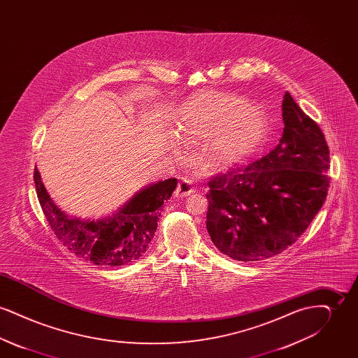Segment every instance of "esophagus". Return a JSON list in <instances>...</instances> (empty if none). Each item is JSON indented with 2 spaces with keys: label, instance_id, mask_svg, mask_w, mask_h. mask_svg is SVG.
Returning <instances> with one entry per match:
<instances>
[{
  "label": "esophagus",
  "instance_id": "1",
  "mask_svg": "<svg viewBox=\"0 0 358 358\" xmlns=\"http://www.w3.org/2000/svg\"><path fill=\"white\" fill-rule=\"evenodd\" d=\"M194 192H196V189L193 187L192 181L184 178V180L177 185V189H176V192H174V197H177V199H184V197H187V196L193 194Z\"/></svg>",
  "mask_w": 358,
  "mask_h": 358
}]
</instances>
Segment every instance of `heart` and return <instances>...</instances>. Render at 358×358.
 <instances>
[{"label":"heart","instance_id":"heart-1","mask_svg":"<svg viewBox=\"0 0 358 358\" xmlns=\"http://www.w3.org/2000/svg\"><path fill=\"white\" fill-rule=\"evenodd\" d=\"M177 131L187 143L206 141L209 166L227 169L255 150L266 136L264 111L235 94L203 91L181 108Z\"/></svg>","mask_w":358,"mask_h":358}]
</instances>
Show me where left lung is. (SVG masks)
<instances>
[{
	"mask_svg": "<svg viewBox=\"0 0 358 358\" xmlns=\"http://www.w3.org/2000/svg\"><path fill=\"white\" fill-rule=\"evenodd\" d=\"M278 146L247 168L212 178L206 229L224 255L257 262L292 245L324 205L329 146L320 126L285 94Z\"/></svg>",
	"mask_w": 358,
	"mask_h": 358,
	"instance_id": "8db88e82",
	"label": "left lung"
}]
</instances>
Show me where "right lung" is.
I'll return each instance as SVG.
<instances>
[{
  "instance_id": "right-lung-1",
  "label": "right lung",
  "mask_w": 358,
  "mask_h": 358,
  "mask_svg": "<svg viewBox=\"0 0 358 358\" xmlns=\"http://www.w3.org/2000/svg\"><path fill=\"white\" fill-rule=\"evenodd\" d=\"M34 185L52 231L72 254L102 267H118L138 260L149 250L161 216L177 180L158 181L141 189L111 216L90 220L72 217L53 203L34 168Z\"/></svg>"
}]
</instances>
